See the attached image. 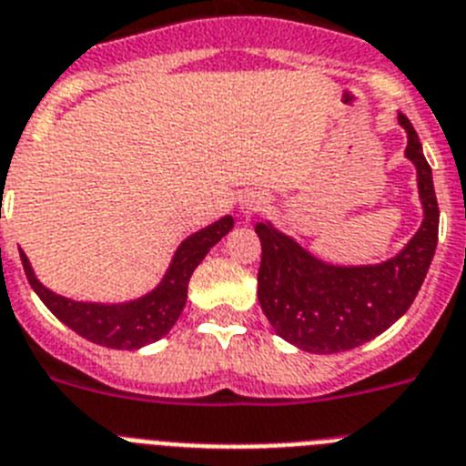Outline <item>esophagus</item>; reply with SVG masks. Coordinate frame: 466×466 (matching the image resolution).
Returning a JSON list of instances; mask_svg holds the SVG:
<instances>
[{
  "label": "esophagus",
  "instance_id": "1",
  "mask_svg": "<svg viewBox=\"0 0 466 466\" xmlns=\"http://www.w3.org/2000/svg\"><path fill=\"white\" fill-rule=\"evenodd\" d=\"M238 206H241V213L250 216V213H256V210H260L265 206V199L258 197V194H246L244 199L238 201Z\"/></svg>",
  "mask_w": 466,
  "mask_h": 466
}]
</instances>
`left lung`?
I'll return each instance as SVG.
<instances>
[{
    "label": "left lung",
    "instance_id": "1",
    "mask_svg": "<svg viewBox=\"0 0 466 466\" xmlns=\"http://www.w3.org/2000/svg\"><path fill=\"white\" fill-rule=\"evenodd\" d=\"M406 159L418 171L422 225L394 258L378 265H330L311 256L272 222H258L262 244L258 300L279 338L311 354L354 350L384 333L412 305L439 241V204L431 168L406 115Z\"/></svg>",
    "mask_w": 466,
    "mask_h": 466
}]
</instances>
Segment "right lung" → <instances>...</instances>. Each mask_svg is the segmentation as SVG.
Returning a JSON list of instances; mask_svg holds the SVG:
<instances>
[{
    "label": "right lung",
    "instance_id": "add662e5",
    "mask_svg": "<svg viewBox=\"0 0 466 466\" xmlns=\"http://www.w3.org/2000/svg\"><path fill=\"white\" fill-rule=\"evenodd\" d=\"M234 228V218L225 216L208 228L194 232L173 253V260L166 269L157 289L128 302H82L63 298L48 290L32 269L27 256L20 250V262L25 269L32 290L39 300L54 311V317L100 347L110 350H140L157 342L176 326L185 302H187V283L192 272L199 267L213 246Z\"/></svg>",
    "mask_w": 466,
    "mask_h": 466
}]
</instances>
